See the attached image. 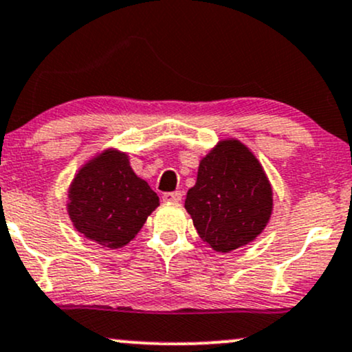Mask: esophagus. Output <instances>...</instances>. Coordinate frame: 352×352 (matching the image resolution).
Segmentation results:
<instances>
[{"instance_id":"obj_1","label":"esophagus","mask_w":352,"mask_h":352,"mask_svg":"<svg viewBox=\"0 0 352 352\" xmlns=\"http://www.w3.org/2000/svg\"><path fill=\"white\" fill-rule=\"evenodd\" d=\"M164 201H180L182 200V192H167L162 195Z\"/></svg>"}]
</instances>
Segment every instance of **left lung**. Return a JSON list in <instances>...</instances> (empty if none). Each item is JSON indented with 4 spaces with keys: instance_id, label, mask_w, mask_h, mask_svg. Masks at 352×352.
<instances>
[{
    "instance_id": "8db88e82",
    "label": "left lung",
    "mask_w": 352,
    "mask_h": 352,
    "mask_svg": "<svg viewBox=\"0 0 352 352\" xmlns=\"http://www.w3.org/2000/svg\"><path fill=\"white\" fill-rule=\"evenodd\" d=\"M185 210L210 248L230 252L264 231L272 214V187L249 147L224 139L200 160Z\"/></svg>"
}]
</instances>
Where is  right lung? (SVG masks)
<instances>
[{"mask_svg":"<svg viewBox=\"0 0 352 352\" xmlns=\"http://www.w3.org/2000/svg\"><path fill=\"white\" fill-rule=\"evenodd\" d=\"M157 206V193L135 175L128 154L107 149L75 175L67 211L85 238L118 249L135 238Z\"/></svg>","mask_w":352,"mask_h":352,"instance_id":"add662e5","label":"right lung"}]
</instances>
